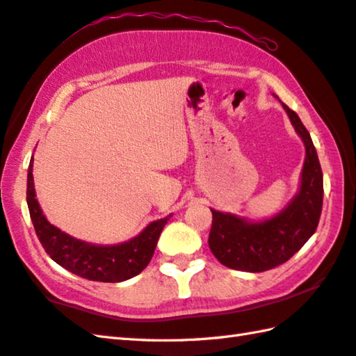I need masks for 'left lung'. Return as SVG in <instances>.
I'll use <instances>...</instances> for the list:
<instances>
[{
  "label": "left lung",
  "mask_w": 356,
  "mask_h": 356,
  "mask_svg": "<svg viewBox=\"0 0 356 356\" xmlns=\"http://www.w3.org/2000/svg\"><path fill=\"white\" fill-rule=\"evenodd\" d=\"M283 107L306 147L300 193L278 216L260 223L211 209L209 249L231 269L263 272L280 266L303 248L320 222L324 190L318 154L297 113L284 104Z\"/></svg>",
  "instance_id": "1"
}]
</instances>
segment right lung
<instances>
[{
  "label": "right lung",
  "instance_id": "1",
  "mask_svg": "<svg viewBox=\"0 0 356 356\" xmlns=\"http://www.w3.org/2000/svg\"><path fill=\"white\" fill-rule=\"evenodd\" d=\"M33 162L30 161L27 172V205L30 218L38 238L45 252L59 266L73 272L82 278L102 283H119L131 278L148 266L154 254L159 236L168 217L149 223L138 237L120 245L101 246L81 241L70 237L69 234L58 229L47 222L35 199L33 188Z\"/></svg>",
  "mask_w": 356,
  "mask_h": 356
}]
</instances>
